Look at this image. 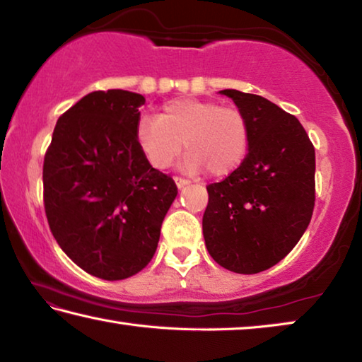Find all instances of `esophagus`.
<instances>
[{
    "label": "esophagus",
    "mask_w": 362,
    "mask_h": 362,
    "mask_svg": "<svg viewBox=\"0 0 362 362\" xmlns=\"http://www.w3.org/2000/svg\"><path fill=\"white\" fill-rule=\"evenodd\" d=\"M175 185H177V188H183V187H187V185H189V182L187 180V179H182V177H175Z\"/></svg>",
    "instance_id": "1"
}]
</instances>
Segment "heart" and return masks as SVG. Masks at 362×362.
<instances>
[{
	"label": "heart",
	"instance_id": "heart-1",
	"mask_svg": "<svg viewBox=\"0 0 362 362\" xmlns=\"http://www.w3.org/2000/svg\"><path fill=\"white\" fill-rule=\"evenodd\" d=\"M136 142L153 168H169L183 142L189 170L206 169L214 177H225L246 158L249 124L238 108L177 97L164 103L158 116L145 115L137 121Z\"/></svg>",
	"mask_w": 362,
	"mask_h": 362
}]
</instances>
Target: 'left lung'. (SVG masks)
<instances>
[{
	"label": "left lung",
	"instance_id": "obj_1",
	"mask_svg": "<svg viewBox=\"0 0 362 362\" xmlns=\"http://www.w3.org/2000/svg\"><path fill=\"white\" fill-rule=\"evenodd\" d=\"M249 124L241 166L207 187L206 247L240 274L272 268L296 247L313 216L315 148L300 121L265 97L223 89Z\"/></svg>",
	"mask_w": 362,
	"mask_h": 362
}]
</instances>
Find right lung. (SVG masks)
Listing matches in <instances>:
<instances>
[{"label":"right lung","instance_id":"add662e5","mask_svg":"<svg viewBox=\"0 0 362 362\" xmlns=\"http://www.w3.org/2000/svg\"><path fill=\"white\" fill-rule=\"evenodd\" d=\"M145 97L95 90L60 116L45 156V209L60 249L86 273L131 278L156 252L177 196L136 142Z\"/></svg>","mask_w":362,"mask_h":362}]
</instances>
